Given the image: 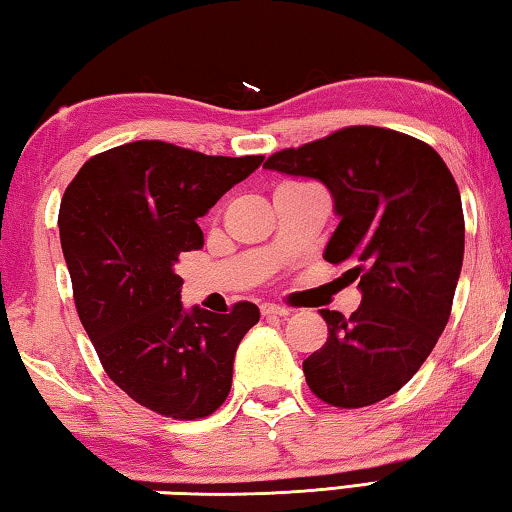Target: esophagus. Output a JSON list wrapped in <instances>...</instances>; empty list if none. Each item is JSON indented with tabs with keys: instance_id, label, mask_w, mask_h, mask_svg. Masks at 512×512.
I'll use <instances>...</instances> for the list:
<instances>
[{
	"instance_id": "esophagus-1",
	"label": "esophagus",
	"mask_w": 512,
	"mask_h": 512,
	"mask_svg": "<svg viewBox=\"0 0 512 512\" xmlns=\"http://www.w3.org/2000/svg\"><path fill=\"white\" fill-rule=\"evenodd\" d=\"M262 315L264 317H287L289 310L280 308V305H273V303H264L262 305Z\"/></svg>"
}]
</instances>
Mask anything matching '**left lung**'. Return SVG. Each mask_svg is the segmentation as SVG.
Masks as SVG:
<instances>
[{
	"label": "left lung",
	"instance_id": "obj_1",
	"mask_svg": "<svg viewBox=\"0 0 512 512\" xmlns=\"http://www.w3.org/2000/svg\"><path fill=\"white\" fill-rule=\"evenodd\" d=\"M266 170L322 181L335 227L326 262L347 264L363 299L352 317L319 310L329 338L303 361L319 400L358 409L416 375L451 317L464 257L457 183L430 144L379 126H349L269 156Z\"/></svg>",
	"mask_w": 512,
	"mask_h": 512
}]
</instances>
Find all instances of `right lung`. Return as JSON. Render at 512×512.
Returning a JSON list of instances; mask_svg holds the SVG:
<instances>
[{
    "mask_svg": "<svg viewBox=\"0 0 512 512\" xmlns=\"http://www.w3.org/2000/svg\"><path fill=\"white\" fill-rule=\"evenodd\" d=\"M262 160L128 142L89 158L61 200L80 322L108 377L160 416L195 421L230 395L236 347L259 322L257 305L186 310L174 266L204 246L197 218Z\"/></svg>",
    "mask_w": 512,
    "mask_h": 512,
    "instance_id": "obj_1",
    "label": "right lung"
}]
</instances>
